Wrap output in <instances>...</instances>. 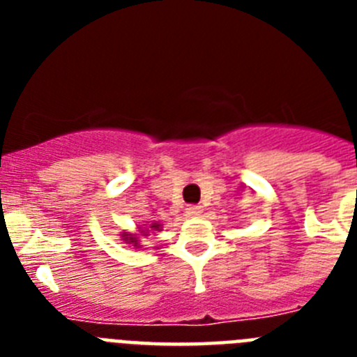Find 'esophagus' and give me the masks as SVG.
<instances>
[{
	"label": "esophagus",
	"instance_id": "34e87169",
	"mask_svg": "<svg viewBox=\"0 0 357 357\" xmlns=\"http://www.w3.org/2000/svg\"><path fill=\"white\" fill-rule=\"evenodd\" d=\"M202 207L200 206H188V209H185V214L191 218H198L202 214Z\"/></svg>",
	"mask_w": 357,
	"mask_h": 357
}]
</instances>
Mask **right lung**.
Segmentation results:
<instances>
[{
	"label": "right lung",
	"mask_w": 357,
	"mask_h": 357,
	"mask_svg": "<svg viewBox=\"0 0 357 357\" xmlns=\"http://www.w3.org/2000/svg\"><path fill=\"white\" fill-rule=\"evenodd\" d=\"M162 230V225H160L159 222H153V223H143V225H137V232H128V230H123L121 234H119V238H121V241H125L128 245V247H134L135 250L137 248H141L143 245H141V238H148L150 234L155 236V232H160Z\"/></svg>",
	"instance_id": "obj_1"
}]
</instances>
